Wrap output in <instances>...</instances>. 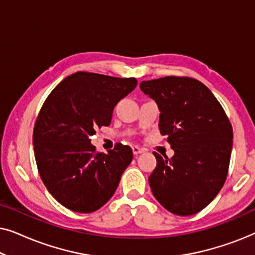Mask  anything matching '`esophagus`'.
<instances>
[{
  "instance_id": "1",
  "label": "esophagus",
  "mask_w": 255,
  "mask_h": 255,
  "mask_svg": "<svg viewBox=\"0 0 255 255\" xmlns=\"http://www.w3.org/2000/svg\"><path fill=\"white\" fill-rule=\"evenodd\" d=\"M132 152H133V154H140V153H142L144 152V149H142L141 147H139V146H137V145H134V146H132Z\"/></svg>"
}]
</instances>
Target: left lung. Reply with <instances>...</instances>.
I'll use <instances>...</instances> for the list:
<instances>
[{"mask_svg": "<svg viewBox=\"0 0 255 255\" xmlns=\"http://www.w3.org/2000/svg\"><path fill=\"white\" fill-rule=\"evenodd\" d=\"M140 89L158 104L159 130L174 155L153 152L148 177L156 201L169 212L190 216L204 209L228 176L233 131L224 109L207 86L188 76L142 81Z\"/></svg>", "mask_w": 255, "mask_h": 255, "instance_id": "1", "label": "left lung"}]
</instances>
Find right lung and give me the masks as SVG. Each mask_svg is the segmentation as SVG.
Instances as JSON below:
<instances>
[{"label":"right lung","mask_w":255,"mask_h":255,"mask_svg":"<svg viewBox=\"0 0 255 255\" xmlns=\"http://www.w3.org/2000/svg\"><path fill=\"white\" fill-rule=\"evenodd\" d=\"M134 78L76 72L52 90L33 128V151L45 187L69 210L89 214L113 197L133 158L117 142L108 154L89 137L111 123L120 101L135 88Z\"/></svg>","instance_id":"right-lung-1"}]
</instances>
